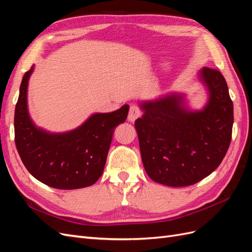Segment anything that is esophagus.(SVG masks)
Instances as JSON below:
<instances>
[{"label": "esophagus", "instance_id": "34e87169", "mask_svg": "<svg viewBox=\"0 0 252 252\" xmlns=\"http://www.w3.org/2000/svg\"><path fill=\"white\" fill-rule=\"evenodd\" d=\"M141 116V109L138 105H131L130 109H129V113H128V121L130 122H134L136 119Z\"/></svg>", "mask_w": 252, "mask_h": 252}]
</instances>
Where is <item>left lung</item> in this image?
<instances>
[{
  "instance_id": "obj_1",
  "label": "left lung",
  "mask_w": 252,
  "mask_h": 252,
  "mask_svg": "<svg viewBox=\"0 0 252 252\" xmlns=\"http://www.w3.org/2000/svg\"><path fill=\"white\" fill-rule=\"evenodd\" d=\"M201 78L209 90L202 111L181 107L182 95L142 104L135 121L144 168L151 180L170 187L193 185L215 171L229 148L233 104L223 74L204 67Z\"/></svg>"
}]
</instances>
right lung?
<instances>
[{"instance_id": "1", "label": "right lung", "mask_w": 252, "mask_h": 252, "mask_svg": "<svg viewBox=\"0 0 252 252\" xmlns=\"http://www.w3.org/2000/svg\"><path fill=\"white\" fill-rule=\"evenodd\" d=\"M33 67L23 77L14 110V142L26 169L45 185L79 189L101 177L112 134L127 119L128 105L110 113H95L74 130L52 134L37 129L27 110V85Z\"/></svg>"}]
</instances>
